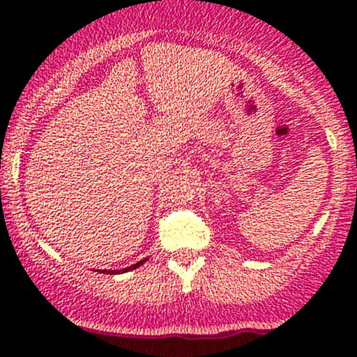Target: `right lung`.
Returning a JSON list of instances; mask_svg holds the SVG:
<instances>
[{"label": "right lung", "mask_w": 357, "mask_h": 357, "mask_svg": "<svg viewBox=\"0 0 357 357\" xmlns=\"http://www.w3.org/2000/svg\"><path fill=\"white\" fill-rule=\"evenodd\" d=\"M143 262H146V259H143V261H139V262H136V264L129 266V268L122 269V273H126V271H131V269H136V268H139V266H142ZM102 273H110V275H112V273H121V271H107V269H105V271H102Z\"/></svg>", "instance_id": "add662e5"}]
</instances>
